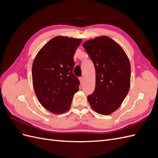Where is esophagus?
Masks as SVG:
<instances>
[{"label": "esophagus", "instance_id": "esophagus-1", "mask_svg": "<svg viewBox=\"0 0 158 158\" xmlns=\"http://www.w3.org/2000/svg\"><path fill=\"white\" fill-rule=\"evenodd\" d=\"M80 81L81 84H82L84 83V77H80Z\"/></svg>", "mask_w": 158, "mask_h": 158}]
</instances>
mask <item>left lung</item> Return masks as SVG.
I'll use <instances>...</instances> for the list:
<instances>
[{"label": "left lung", "instance_id": "left-lung-1", "mask_svg": "<svg viewBox=\"0 0 158 158\" xmlns=\"http://www.w3.org/2000/svg\"><path fill=\"white\" fill-rule=\"evenodd\" d=\"M83 47L95 69V88L88 96L94 111L107 115L121 106L131 85V64L125 52L107 36L85 41Z\"/></svg>", "mask_w": 158, "mask_h": 158}]
</instances>
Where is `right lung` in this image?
I'll use <instances>...</instances> for the list:
<instances>
[{
	"mask_svg": "<svg viewBox=\"0 0 158 158\" xmlns=\"http://www.w3.org/2000/svg\"><path fill=\"white\" fill-rule=\"evenodd\" d=\"M81 39L52 38L42 47L32 65L33 86L39 102L49 111L62 114L70 109L80 81L73 73L74 55Z\"/></svg>",
	"mask_w": 158,
	"mask_h": 158,
	"instance_id": "add662e5",
	"label": "right lung"
}]
</instances>
